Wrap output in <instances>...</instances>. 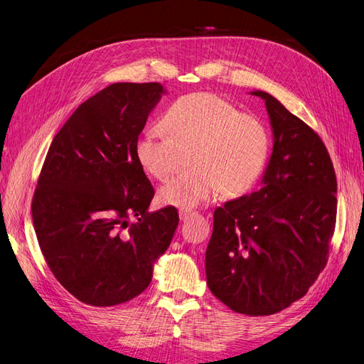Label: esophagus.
<instances>
[{"mask_svg": "<svg viewBox=\"0 0 364 364\" xmlns=\"http://www.w3.org/2000/svg\"><path fill=\"white\" fill-rule=\"evenodd\" d=\"M192 216H195V213H192V211H180V219L183 222H186L187 219L192 218Z\"/></svg>", "mask_w": 364, "mask_h": 364, "instance_id": "esophagus-1", "label": "esophagus"}]
</instances>
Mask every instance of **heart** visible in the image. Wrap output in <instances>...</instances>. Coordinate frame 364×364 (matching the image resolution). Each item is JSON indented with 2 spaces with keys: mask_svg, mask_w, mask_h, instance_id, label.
<instances>
[{
  "mask_svg": "<svg viewBox=\"0 0 364 364\" xmlns=\"http://www.w3.org/2000/svg\"><path fill=\"white\" fill-rule=\"evenodd\" d=\"M164 129L148 127L134 142L142 171L164 180L172 171L177 150L191 148L192 172L175 175L159 189L161 205L181 211L198 208L222 192L235 198L249 192L270 156V133L262 121L241 114L218 94L195 92L173 102Z\"/></svg>",
  "mask_w": 364,
  "mask_h": 364,
  "instance_id": "obj_1",
  "label": "heart"
}]
</instances>
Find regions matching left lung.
Masks as SVG:
<instances>
[{"instance_id": "obj_1", "label": "left lung", "mask_w": 364, "mask_h": 364, "mask_svg": "<svg viewBox=\"0 0 364 364\" xmlns=\"http://www.w3.org/2000/svg\"><path fill=\"white\" fill-rule=\"evenodd\" d=\"M273 151L259 189L214 210L207 285L234 312L273 315L300 300L327 264L338 183L326 145L272 94Z\"/></svg>"}]
</instances>
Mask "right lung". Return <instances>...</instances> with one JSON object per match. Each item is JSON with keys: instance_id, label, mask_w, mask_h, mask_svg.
I'll return each mask as SVG.
<instances>
[{"instance_id": "right-lung-1", "label": "right lung", "mask_w": 364, "mask_h": 364, "mask_svg": "<svg viewBox=\"0 0 364 364\" xmlns=\"http://www.w3.org/2000/svg\"><path fill=\"white\" fill-rule=\"evenodd\" d=\"M165 92L159 82L111 84L79 105L49 146L31 204L34 231L53 276L85 304L139 295L177 230V208L148 211L154 189L134 157Z\"/></svg>"}]
</instances>
